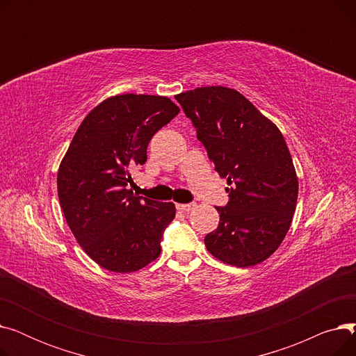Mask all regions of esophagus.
<instances>
[{
    "instance_id": "1",
    "label": "esophagus",
    "mask_w": 356,
    "mask_h": 356,
    "mask_svg": "<svg viewBox=\"0 0 356 356\" xmlns=\"http://www.w3.org/2000/svg\"><path fill=\"white\" fill-rule=\"evenodd\" d=\"M176 208L180 212H191L196 208V203H177Z\"/></svg>"
}]
</instances>
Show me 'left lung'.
<instances>
[{
  "mask_svg": "<svg viewBox=\"0 0 356 356\" xmlns=\"http://www.w3.org/2000/svg\"><path fill=\"white\" fill-rule=\"evenodd\" d=\"M215 170L227 179L229 202L204 245L219 261L252 267L287 235L298 195L289 147L277 125L235 89L204 86L176 95Z\"/></svg>",
  "mask_w": 356,
  "mask_h": 356,
  "instance_id": "1",
  "label": "left lung"
}]
</instances>
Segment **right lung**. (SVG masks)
Masks as SVG:
<instances>
[{
  "mask_svg": "<svg viewBox=\"0 0 356 356\" xmlns=\"http://www.w3.org/2000/svg\"><path fill=\"white\" fill-rule=\"evenodd\" d=\"M180 108L167 97H111L93 108L74 134L58 172V195L67 225L98 266L133 273L154 261L172 202L136 196L131 170L147 161V145Z\"/></svg>",
  "mask_w": 356,
  "mask_h": 356,
  "instance_id": "add662e5",
  "label": "right lung"
}]
</instances>
